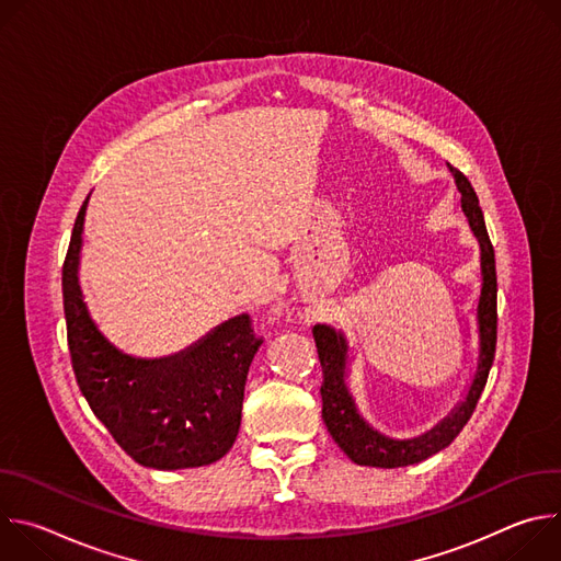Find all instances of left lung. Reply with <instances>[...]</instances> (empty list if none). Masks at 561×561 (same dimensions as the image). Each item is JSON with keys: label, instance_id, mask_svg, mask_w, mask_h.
I'll use <instances>...</instances> for the list:
<instances>
[{"label": "left lung", "instance_id": "left-lung-1", "mask_svg": "<svg viewBox=\"0 0 561 561\" xmlns=\"http://www.w3.org/2000/svg\"><path fill=\"white\" fill-rule=\"evenodd\" d=\"M448 169L461 195V210L466 215V221L479 244V275H482V286H479V297L474 308L477 340H479L477 366L461 402L437 426H433L420 437H411V439L388 437L364 420V415L357 409L355 397L348 388L351 344L344 331H335L333 327H327V324H317L312 329L319 362H322V370H324V383H322L324 424L331 437L335 439V444L359 466H377V468L411 466L446 448L470 420L493 366L495 344H497L495 251L486 232L482 208H479V199L470 182L457 169L453 167Z\"/></svg>", "mask_w": 561, "mask_h": 561}]
</instances>
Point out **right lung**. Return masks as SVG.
Here are the masks:
<instances>
[{
    "instance_id": "right-lung-1",
    "label": "right lung",
    "mask_w": 561,
    "mask_h": 561,
    "mask_svg": "<svg viewBox=\"0 0 561 561\" xmlns=\"http://www.w3.org/2000/svg\"><path fill=\"white\" fill-rule=\"evenodd\" d=\"M89 197L61 268L68 348L79 390L115 442L141 466L197 468L221 459L242 424L244 386L262 346L247 312L226 319L188 348L135 357L95 324L79 284Z\"/></svg>"
}]
</instances>
